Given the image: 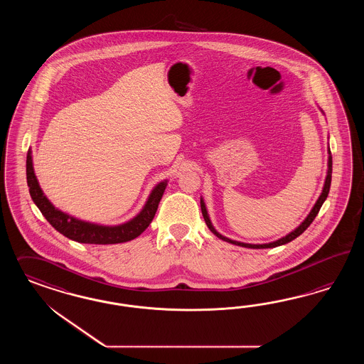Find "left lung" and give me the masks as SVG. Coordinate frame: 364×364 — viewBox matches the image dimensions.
I'll return each mask as SVG.
<instances>
[{"instance_id": "obj_1", "label": "left lung", "mask_w": 364, "mask_h": 364, "mask_svg": "<svg viewBox=\"0 0 364 364\" xmlns=\"http://www.w3.org/2000/svg\"><path fill=\"white\" fill-rule=\"evenodd\" d=\"M331 177H332V156H331L330 148H328V169H327V176H326V181H324V187H323L321 195H320L319 198H318V201L315 203V205H314V208H312L311 212H309V216L304 219V221L299 225L296 230L289 232V233L286 235L284 237H282V239H279V240H276V242H267V244H248V242H236V240H231V239H228V237L223 236V235L216 231V230H215V227L212 225V223H210V216H208V212H207V207H205V203H204V200H203V198H200V207H201V212H203V218H204V220L207 223V225H208V228H210V232H212L213 235H216V236H218L219 239H221V240H224V242H231V244L240 245V247H245V248H254V250H262V248H275V247H279V245H283V244H287V242H292L294 239H296L298 236H300L303 232L306 231V230L309 228V224H311V223L314 221V219L316 218V215L319 213V210L320 208H321V205H323V203L326 201V198L328 196V192H330L331 187Z\"/></svg>"}]
</instances>
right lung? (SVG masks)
I'll use <instances>...</instances> for the list:
<instances>
[{"label":"right lung","mask_w":364,"mask_h":364,"mask_svg":"<svg viewBox=\"0 0 364 364\" xmlns=\"http://www.w3.org/2000/svg\"><path fill=\"white\" fill-rule=\"evenodd\" d=\"M26 181L34 204L41 210L45 219L49 221V224L55 231L63 233L70 240L84 244H117L129 242L140 236L148 228L151 221L154 220V213L166 188V180L159 183L151 192L141 212L136 218H133L132 220L120 225L107 227L78 220L55 208L45 196L37 181V177L34 175L32 151H29L26 156Z\"/></svg>","instance_id":"1"}]
</instances>
